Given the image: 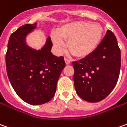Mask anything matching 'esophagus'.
<instances>
[{"instance_id":"34e87169","label":"esophagus","mask_w":127,"mask_h":127,"mask_svg":"<svg viewBox=\"0 0 127 127\" xmlns=\"http://www.w3.org/2000/svg\"><path fill=\"white\" fill-rule=\"evenodd\" d=\"M64 61H65V63H66V65L70 64V63H71V61L69 60L68 59H66V58H65V59H64Z\"/></svg>"}]
</instances>
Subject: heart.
Here are the masks:
<instances>
[{
  "mask_svg": "<svg viewBox=\"0 0 127 127\" xmlns=\"http://www.w3.org/2000/svg\"><path fill=\"white\" fill-rule=\"evenodd\" d=\"M104 30L99 24L86 21H75L66 23L51 34V41L58 54L68 47L76 56L85 58L96 49L103 37Z\"/></svg>",
  "mask_w": 127,
  "mask_h": 127,
  "instance_id": "obj_1",
  "label": "heart"
}]
</instances>
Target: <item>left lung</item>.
I'll return each mask as SVG.
<instances>
[{
	"label": "left lung",
	"instance_id": "8db88e82",
	"mask_svg": "<svg viewBox=\"0 0 127 127\" xmlns=\"http://www.w3.org/2000/svg\"><path fill=\"white\" fill-rule=\"evenodd\" d=\"M72 64L77 94L89 102L103 100L114 89L119 76L121 51L116 36L108 31L91 55Z\"/></svg>",
	"mask_w": 127,
	"mask_h": 127
}]
</instances>
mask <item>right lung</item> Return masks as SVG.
I'll return each mask as SVG.
<instances>
[{"mask_svg": "<svg viewBox=\"0 0 127 127\" xmlns=\"http://www.w3.org/2000/svg\"><path fill=\"white\" fill-rule=\"evenodd\" d=\"M37 24L23 25L13 33L5 56L11 86L23 101L31 105L43 104L52 99L66 66L63 56L51 53L53 43L50 36L41 49L28 45L27 36L37 29Z\"/></svg>", "mask_w": 127, "mask_h": 127, "instance_id": "add662e5", "label": "right lung"}]
</instances>
